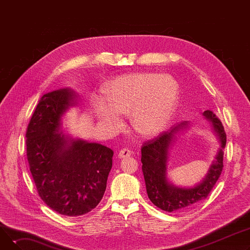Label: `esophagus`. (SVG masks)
Segmentation results:
<instances>
[{
  "mask_svg": "<svg viewBox=\"0 0 250 250\" xmlns=\"http://www.w3.org/2000/svg\"><path fill=\"white\" fill-rule=\"evenodd\" d=\"M117 156H118V158H121V159L122 158H125V157L130 156V151L127 148H125V149L120 151V153L117 154Z\"/></svg>",
  "mask_w": 250,
  "mask_h": 250,
  "instance_id": "esophagus-1",
  "label": "esophagus"
}]
</instances>
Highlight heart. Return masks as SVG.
Instances as JSON below:
<instances>
[{
    "label": "heart",
    "instance_id": "1",
    "mask_svg": "<svg viewBox=\"0 0 250 250\" xmlns=\"http://www.w3.org/2000/svg\"><path fill=\"white\" fill-rule=\"evenodd\" d=\"M106 97H95L93 111L108 132L122 126L121 113H130V124L144 137L162 133L176 111L179 85L169 75L136 73L118 77L106 87Z\"/></svg>",
    "mask_w": 250,
    "mask_h": 250
}]
</instances>
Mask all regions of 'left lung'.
<instances>
[{
    "label": "left lung",
    "instance_id": "obj_1",
    "mask_svg": "<svg viewBox=\"0 0 250 250\" xmlns=\"http://www.w3.org/2000/svg\"><path fill=\"white\" fill-rule=\"evenodd\" d=\"M206 121L211 125L219 148L205 177L192 187H179L172 183L168 175L170 152L177 141V135L186 132L193 124L182 122L168 133H163L142 148V170L145 178L150 201L166 212H180L205 200L215 187L223 169V156L226 146V134L219 117L212 111L203 112Z\"/></svg>",
    "mask_w": 250,
    "mask_h": 250
}]
</instances>
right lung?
I'll use <instances>...</instances> for the list:
<instances>
[{
    "instance_id": "add662e5",
    "label": "right lung",
    "mask_w": 250,
    "mask_h": 250,
    "mask_svg": "<svg viewBox=\"0 0 250 250\" xmlns=\"http://www.w3.org/2000/svg\"><path fill=\"white\" fill-rule=\"evenodd\" d=\"M79 104L67 87L39 100L26 133L27 159L42 200L57 213L77 217L102 200L112 167L113 151L99 143L64 133L63 116Z\"/></svg>"
}]
</instances>
